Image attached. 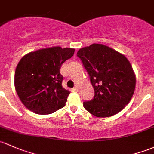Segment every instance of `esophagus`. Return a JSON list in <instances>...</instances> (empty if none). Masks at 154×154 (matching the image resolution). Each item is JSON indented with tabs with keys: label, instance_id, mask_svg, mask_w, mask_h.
<instances>
[{
	"label": "esophagus",
	"instance_id": "esophagus-1",
	"mask_svg": "<svg viewBox=\"0 0 154 154\" xmlns=\"http://www.w3.org/2000/svg\"><path fill=\"white\" fill-rule=\"evenodd\" d=\"M73 90H74V91H78V87L75 86L74 88H73Z\"/></svg>",
	"mask_w": 154,
	"mask_h": 154
}]
</instances>
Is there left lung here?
Here are the masks:
<instances>
[{"mask_svg": "<svg viewBox=\"0 0 154 154\" xmlns=\"http://www.w3.org/2000/svg\"><path fill=\"white\" fill-rule=\"evenodd\" d=\"M77 55L90 77L94 97L83 102L90 114L97 117L116 114L130 102L136 77L128 60L116 50L94 43L80 48Z\"/></svg>", "mask_w": 154, "mask_h": 154, "instance_id": "left-lung-1", "label": "left lung"}]
</instances>
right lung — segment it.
<instances>
[{
    "label": "right lung",
    "instance_id": "1",
    "mask_svg": "<svg viewBox=\"0 0 154 154\" xmlns=\"http://www.w3.org/2000/svg\"><path fill=\"white\" fill-rule=\"evenodd\" d=\"M74 48L54 46L32 51L20 59L14 73V87L20 101L38 114H49L66 106L70 92L62 86V64Z\"/></svg>",
    "mask_w": 154,
    "mask_h": 154
}]
</instances>
